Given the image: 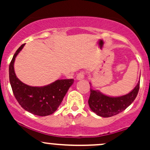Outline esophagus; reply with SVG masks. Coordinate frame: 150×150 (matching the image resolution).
<instances>
[{"instance_id": "1", "label": "esophagus", "mask_w": 150, "mask_h": 150, "mask_svg": "<svg viewBox=\"0 0 150 150\" xmlns=\"http://www.w3.org/2000/svg\"><path fill=\"white\" fill-rule=\"evenodd\" d=\"M85 72L84 71L80 72V73H79L77 75V80H82V79L85 77Z\"/></svg>"}]
</instances>
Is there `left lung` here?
I'll use <instances>...</instances> for the list:
<instances>
[{
	"label": "left lung",
	"instance_id": "1",
	"mask_svg": "<svg viewBox=\"0 0 150 150\" xmlns=\"http://www.w3.org/2000/svg\"><path fill=\"white\" fill-rule=\"evenodd\" d=\"M140 89V81L128 94L118 97L104 95L97 90L90 89L88 104L91 110L98 116L108 118L123 111L133 102Z\"/></svg>",
	"mask_w": 150,
	"mask_h": 150
}]
</instances>
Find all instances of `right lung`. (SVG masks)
Segmentation results:
<instances>
[{
  "instance_id": "obj_1",
  "label": "right lung",
  "mask_w": 150,
  "mask_h": 150,
  "mask_svg": "<svg viewBox=\"0 0 150 150\" xmlns=\"http://www.w3.org/2000/svg\"><path fill=\"white\" fill-rule=\"evenodd\" d=\"M25 44L17 50L9 65V78L13 92L26 111L37 116H49L59 107L74 80H58L44 87H32L21 82L15 73L14 62Z\"/></svg>"
}]
</instances>
